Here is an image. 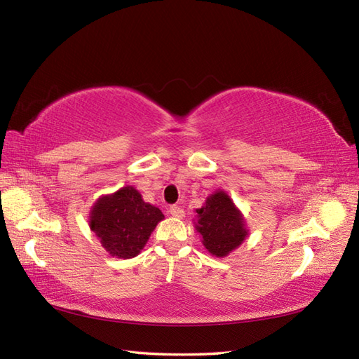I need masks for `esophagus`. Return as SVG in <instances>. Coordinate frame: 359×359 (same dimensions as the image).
<instances>
[{
  "instance_id": "esophagus-1",
  "label": "esophagus",
  "mask_w": 359,
  "mask_h": 359,
  "mask_svg": "<svg viewBox=\"0 0 359 359\" xmlns=\"http://www.w3.org/2000/svg\"><path fill=\"white\" fill-rule=\"evenodd\" d=\"M168 212L172 215V217H176V218H182V217H185V210H183L180 206H170V210Z\"/></svg>"
}]
</instances>
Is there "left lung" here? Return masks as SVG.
I'll use <instances>...</instances> for the list:
<instances>
[{
  "mask_svg": "<svg viewBox=\"0 0 359 359\" xmlns=\"http://www.w3.org/2000/svg\"><path fill=\"white\" fill-rule=\"evenodd\" d=\"M196 212V231L201 235V243L208 252L217 258H224L233 252L249 235L243 214L224 191L210 194L205 206Z\"/></svg>",
  "mask_w": 359,
  "mask_h": 359,
  "instance_id": "8db88e82",
  "label": "left lung"
}]
</instances>
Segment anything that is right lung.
Instances as JSON below:
<instances>
[{
  "label": "right lung",
  "mask_w": 359,
  "mask_h": 359,
  "mask_svg": "<svg viewBox=\"0 0 359 359\" xmlns=\"http://www.w3.org/2000/svg\"><path fill=\"white\" fill-rule=\"evenodd\" d=\"M162 219L159 208L145 203L133 187H124L95 201L89 215V227L106 252L116 258L130 259L140 255Z\"/></svg>",
  "instance_id": "add662e5"
}]
</instances>
